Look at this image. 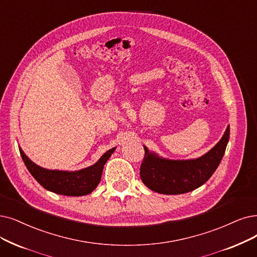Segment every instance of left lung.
Instances as JSON below:
<instances>
[{
  "label": "left lung",
  "mask_w": 257,
  "mask_h": 257,
  "mask_svg": "<svg viewBox=\"0 0 257 257\" xmlns=\"http://www.w3.org/2000/svg\"><path fill=\"white\" fill-rule=\"evenodd\" d=\"M230 125L208 153L196 159L172 160L158 156L145 146L140 178L146 186L160 194L177 195L191 192L206 183L216 171L229 142Z\"/></svg>",
  "instance_id": "obj_1"
}]
</instances>
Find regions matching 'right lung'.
I'll return each instance as SVG.
<instances>
[{
    "instance_id": "obj_1",
    "label": "right lung",
    "mask_w": 257,
    "mask_h": 257,
    "mask_svg": "<svg viewBox=\"0 0 257 257\" xmlns=\"http://www.w3.org/2000/svg\"><path fill=\"white\" fill-rule=\"evenodd\" d=\"M19 150L27 170L44 189L65 196H84L97 188L101 180L104 164L116 148L105 152L93 166L79 171L44 169L30 160L20 147Z\"/></svg>"
}]
</instances>
